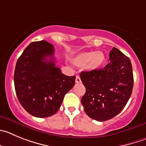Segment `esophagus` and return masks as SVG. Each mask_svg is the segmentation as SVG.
<instances>
[{"label": "esophagus", "instance_id": "esophagus-1", "mask_svg": "<svg viewBox=\"0 0 146 146\" xmlns=\"http://www.w3.org/2000/svg\"><path fill=\"white\" fill-rule=\"evenodd\" d=\"M76 82L77 83L81 82V79H80V77L79 75L76 76Z\"/></svg>", "mask_w": 146, "mask_h": 146}]
</instances>
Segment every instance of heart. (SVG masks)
Returning <instances> with one entry per match:
<instances>
[{"label": "heart", "instance_id": "heart-1", "mask_svg": "<svg viewBox=\"0 0 146 146\" xmlns=\"http://www.w3.org/2000/svg\"><path fill=\"white\" fill-rule=\"evenodd\" d=\"M105 60V55L101 51H86L76 55L72 59V62L77 66H85L88 71H95L103 65Z\"/></svg>", "mask_w": 146, "mask_h": 146}]
</instances>
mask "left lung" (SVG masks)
<instances>
[{
  "instance_id": "left-lung-1",
  "label": "left lung",
  "mask_w": 146,
  "mask_h": 146,
  "mask_svg": "<svg viewBox=\"0 0 146 146\" xmlns=\"http://www.w3.org/2000/svg\"><path fill=\"white\" fill-rule=\"evenodd\" d=\"M110 63L103 69L82 72L86 88L82 104L86 114L98 121H105L120 113L130 99L133 87L132 64L115 47L110 52Z\"/></svg>"
}]
</instances>
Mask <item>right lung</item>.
I'll use <instances>...</instances> for the list:
<instances>
[{"mask_svg":"<svg viewBox=\"0 0 146 146\" xmlns=\"http://www.w3.org/2000/svg\"><path fill=\"white\" fill-rule=\"evenodd\" d=\"M54 48L46 41L31 43L16 62L14 85L23 108L31 115L47 117L59 110L64 97L74 87L75 76L55 66Z\"/></svg>","mask_w":146,"mask_h":146,"instance_id":"1","label":"right lung"}]
</instances>
